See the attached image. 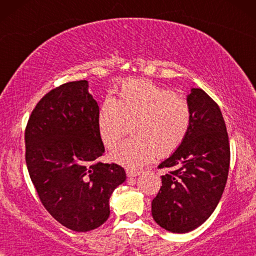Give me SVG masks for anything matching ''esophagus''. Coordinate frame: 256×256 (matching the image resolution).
<instances>
[{"instance_id": "obj_1", "label": "esophagus", "mask_w": 256, "mask_h": 256, "mask_svg": "<svg viewBox=\"0 0 256 256\" xmlns=\"http://www.w3.org/2000/svg\"><path fill=\"white\" fill-rule=\"evenodd\" d=\"M140 174L138 170H134V169H127V176L128 177H136Z\"/></svg>"}]
</instances>
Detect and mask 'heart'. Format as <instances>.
I'll return each mask as SVG.
<instances>
[{"instance_id": "obj_1", "label": "heart", "mask_w": 256, "mask_h": 256, "mask_svg": "<svg viewBox=\"0 0 256 256\" xmlns=\"http://www.w3.org/2000/svg\"><path fill=\"white\" fill-rule=\"evenodd\" d=\"M134 124L129 138L112 152V160L128 169H138L157 154L169 155L186 138L191 126V108L174 90L148 80L124 82L114 99H106L98 112L100 140L113 149Z\"/></svg>"}]
</instances>
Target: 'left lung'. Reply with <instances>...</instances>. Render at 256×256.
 <instances>
[{"instance_id":"1","label":"left lung","mask_w":256,"mask_h":256,"mask_svg":"<svg viewBox=\"0 0 256 256\" xmlns=\"http://www.w3.org/2000/svg\"><path fill=\"white\" fill-rule=\"evenodd\" d=\"M191 126L176 152L160 164L169 171L152 202V214L162 228L188 233L205 222L225 190L230 142L222 110L202 88L188 96Z\"/></svg>"}]
</instances>
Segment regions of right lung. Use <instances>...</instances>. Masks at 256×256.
<instances>
[{
	"mask_svg": "<svg viewBox=\"0 0 256 256\" xmlns=\"http://www.w3.org/2000/svg\"><path fill=\"white\" fill-rule=\"evenodd\" d=\"M98 112L87 80L66 82L42 98L24 134L28 171L42 204L76 232L106 222L110 196L126 180L122 166L98 162L104 152Z\"/></svg>",
	"mask_w": 256,
	"mask_h": 256,
	"instance_id": "right-lung-1",
	"label": "right lung"
}]
</instances>
